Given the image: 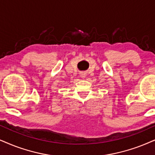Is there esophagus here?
I'll list each match as a JSON object with an SVG mask.
<instances>
[{"mask_svg": "<svg viewBox=\"0 0 155 155\" xmlns=\"http://www.w3.org/2000/svg\"><path fill=\"white\" fill-rule=\"evenodd\" d=\"M81 76L82 78H85L86 77L85 73H81Z\"/></svg>", "mask_w": 155, "mask_h": 155, "instance_id": "34e87169", "label": "esophagus"}]
</instances>
